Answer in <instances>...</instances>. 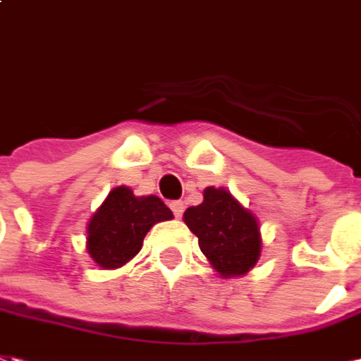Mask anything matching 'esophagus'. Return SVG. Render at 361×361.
<instances>
[{
    "label": "esophagus",
    "mask_w": 361,
    "mask_h": 361,
    "mask_svg": "<svg viewBox=\"0 0 361 361\" xmlns=\"http://www.w3.org/2000/svg\"><path fill=\"white\" fill-rule=\"evenodd\" d=\"M171 209H173L175 217H180V216H183V212H185V204H183L180 200L171 202Z\"/></svg>",
    "instance_id": "1"
}]
</instances>
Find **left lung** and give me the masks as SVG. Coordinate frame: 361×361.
I'll list each match as a JSON object with an SVG mask.
<instances>
[{
	"instance_id": "left-lung-1",
	"label": "left lung",
	"mask_w": 361,
	"mask_h": 361,
	"mask_svg": "<svg viewBox=\"0 0 361 361\" xmlns=\"http://www.w3.org/2000/svg\"><path fill=\"white\" fill-rule=\"evenodd\" d=\"M183 219L221 278L245 276L258 262L262 250L258 217L224 186H208L202 204L186 209Z\"/></svg>"
}]
</instances>
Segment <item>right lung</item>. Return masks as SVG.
Returning a JSON list of instances; mask_svg holds the SVG:
<instances>
[{"instance_id": "right-lung-1", "label": "right lung", "mask_w": 361, "mask_h": 361, "mask_svg": "<svg viewBox=\"0 0 361 361\" xmlns=\"http://www.w3.org/2000/svg\"><path fill=\"white\" fill-rule=\"evenodd\" d=\"M173 219L159 196H135L130 186L112 188L87 224V252L103 270H116L142 250L155 224Z\"/></svg>"}]
</instances>
